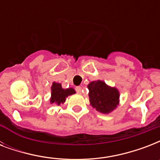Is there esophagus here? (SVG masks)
Wrapping results in <instances>:
<instances>
[{"mask_svg": "<svg viewBox=\"0 0 160 160\" xmlns=\"http://www.w3.org/2000/svg\"><path fill=\"white\" fill-rule=\"evenodd\" d=\"M75 91H76L78 94H81V92H82V89H81V87H76L75 88Z\"/></svg>", "mask_w": 160, "mask_h": 160, "instance_id": "34e87169", "label": "esophagus"}]
</instances>
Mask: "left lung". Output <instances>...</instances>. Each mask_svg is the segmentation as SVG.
<instances>
[{
  "label": "left lung",
  "mask_w": 160,
  "mask_h": 160,
  "mask_svg": "<svg viewBox=\"0 0 160 160\" xmlns=\"http://www.w3.org/2000/svg\"><path fill=\"white\" fill-rule=\"evenodd\" d=\"M90 105L96 110L108 114L119 104V94L115 88L108 86L101 80L92 81L88 85Z\"/></svg>",
  "instance_id": "1"
}]
</instances>
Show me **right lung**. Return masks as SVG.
Masks as SVG:
<instances>
[{"mask_svg": "<svg viewBox=\"0 0 160 160\" xmlns=\"http://www.w3.org/2000/svg\"><path fill=\"white\" fill-rule=\"evenodd\" d=\"M75 90L72 88H69V89L65 90V89H62L60 84L54 82L51 86V104L56 103L57 105H60L61 103L65 102L66 97L75 94Z\"/></svg>", "mask_w": 160, "mask_h": 160, "instance_id": "1", "label": "right lung"}]
</instances>
